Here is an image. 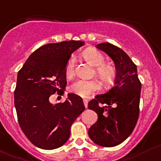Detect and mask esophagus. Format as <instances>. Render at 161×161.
I'll use <instances>...</instances> for the list:
<instances>
[{
  "instance_id": "34e87169",
  "label": "esophagus",
  "mask_w": 161,
  "mask_h": 161,
  "mask_svg": "<svg viewBox=\"0 0 161 161\" xmlns=\"http://www.w3.org/2000/svg\"><path fill=\"white\" fill-rule=\"evenodd\" d=\"M83 102H84V105H85V108L88 107V100H86V99H84Z\"/></svg>"
}]
</instances>
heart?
<instances>
[{
	"label": "heart",
	"mask_w": 161,
	"mask_h": 161,
	"mask_svg": "<svg viewBox=\"0 0 161 161\" xmlns=\"http://www.w3.org/2000/svg\"><path fill=\"white\" fill-rule=\"evenodd\" d=\"M84 58L90 64L95 67L97 76L105 85L113 83L116 77V69L113 64L104 63V57L101 52L92 48H88L83 52ZM74 57H71L68 60L64 67V74L68 79L73 77L75 74ZM101 88V85L97 80H77L69 86V91L81 97H88L91 94L97 92Z\"/></svg>",
	"instance_id": "b5f03b06"
}]
</instances>
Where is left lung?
<instances>
[{
  "instance_id": "obj_1",
  "label": "left lung",
  "mask_w": 161,
  "mask_h": 161,
  "mask_svg": "<svg viewBox=\"0 0 161 161\" xmlns=\"http://www.w3.org/2000/svg\"><path fill=\"white\" fill-rule=\"evenodd\" d=\"M97 48L113 59L117 73L111 89L88 102V109L95 111L98 119L88 132L98 145L114 147L129 137L137 123L141 83L136 65L121 48L110 43Z\"/></svg>"
}]
</instances>
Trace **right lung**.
Returning a JSON list of instances; mask_svg holds the SVG:
<instances>
[{"label":"right lung","instance_id":"right-lung-1","mask_svg":"<svg viewBox=\"0 0 161 161\" xmlns=\"http://www.w3.org/2000/svg\"><path fill=\"white\" fill-rule=\"evenodd\" d=\"M84 41L47 44L27 59L17 74L14 104L19 125L32 144L42 149L62 146L70 128L85 110L80 97L68 94L64 102L53 104L49 97L63 95L67 85L64 67L72 53Z\"/></svg>","mask_w":161,"mask_h":161}]
</instances>
